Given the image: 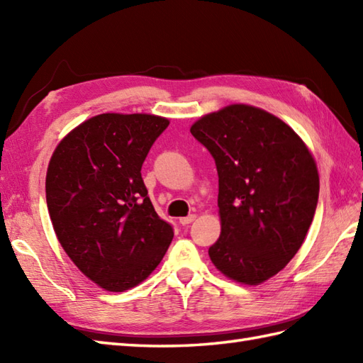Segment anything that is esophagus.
Segmentation results:
<instances>
[{
	"label": "esophagus",
	"instance_id": "obj_1",
	"mask_svg": "<svg viewBox=\"0 0 363 363\" xmlns=\"http://www.w3.org/2000/svg\"><path fill=\"white\" fill-rule=\"evenodd\" d=\"M195 218H196V215H189V217H184V218H179V223L182 226H186V225H190L191 221H195Z\"/></svg>",
	"mask_w": 363,
	"mask_h": 363
}]
</instances>
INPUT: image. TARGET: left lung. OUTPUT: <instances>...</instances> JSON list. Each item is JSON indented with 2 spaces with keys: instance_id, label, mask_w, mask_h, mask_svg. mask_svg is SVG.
Returning a JSON list of instances; mask_svg holds the SVG:
<instances>
[{
  "instance_id": "1",
  "label": "left lung",
  "mask_w": 363,
  "mask_h": 363,
  "mask_svg": "<svg viewBox=\"0 0 363 363\" xmlns=\"http://www.w3.org/2000/svg\"><path fill=\"white\" fill-rule=\"evenodd\" d=\"M218 172L220 238L209 248L229 279L259 285L298 252L318 203L311 150L281 118L250 104H229L190 128Z\"/></svg>"
}]
</instances>
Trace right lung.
<instances>
[{
    "label": "right lung",
    "mask_w": 363,
    "mask_h": 363,
    "mask_svg": "<svg viewBox=\"0 0 363 363\" xmlns=\"http://www.w3.org/2000/svg\"><path fill=\"white\" fill-rule=\"evenodd\" d=\"M168 125L151 113H99L72 129L50 159L45 190L54 233L79 272L107 291L143 282L173 240L140 173Z\"/></svg>",
    "instance_id": "add662e5"
}]
</instances>
